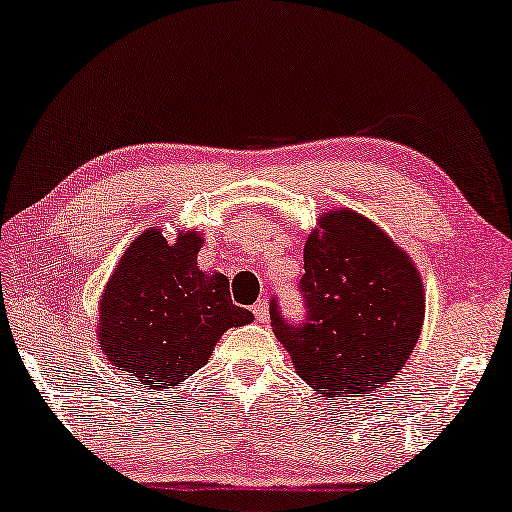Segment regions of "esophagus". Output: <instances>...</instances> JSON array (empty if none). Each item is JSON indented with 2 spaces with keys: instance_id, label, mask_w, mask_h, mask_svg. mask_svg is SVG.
Wrapping results in <instances>:
<instances>
[{
  "instance_id": "esophagus-1",
  "label": "esophagus",
  "mask_w": 512,
  "mask_h": 512,
  "mask_svg": "<svg viewBox=\"0 0 512 512\" xmlns=\"http://www.w3.org/2000/svg\"><path fill=\"white\" fill-rule=\"evenodd\" d=\"M252 312H254L258 323H265L267 318H269V303H267V298H258V301L254 303V307H252Z\"/></svg>"
}]
</instances>
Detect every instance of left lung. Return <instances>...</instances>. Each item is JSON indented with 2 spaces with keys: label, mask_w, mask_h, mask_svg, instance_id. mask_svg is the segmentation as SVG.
<instances>
[{
  "label": "left lung",
  "mask_w": 512,
  "mask_h": 512,
  "mask_svg": "<svg viewBox=\"0 0 512 512\" xmlns=\"http://www.w3.org/2000/svg\"><path fill=\"white\" fill-rule=\"evenodd\" d=\"M305 243L303 321L269 303L298 376L325 397L368 394L397 374L423 325V287L406 252L370 220L334 211Z\"/></svg>",
  "instance_id": "obj_1"
}]
</instances>
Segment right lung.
Wrapping results in <instances>:
<instances>
[{"label":"right lung","instance_id":"1","mask_svg":"<svg viewBox=\"0 0 512 512\" xmlns=\"http://www.w3.org/2000/svg\"><path fill=\"white\" fill-rule=\"evenodd\" d=\"M202 238L169 245L147 229L120 258L100 303V347L144 388H167L198 372L229 327L254 321L234 305L223 274H202Z\"/></svg>","mask_w":512,"mask_h":512}]
</instances>
